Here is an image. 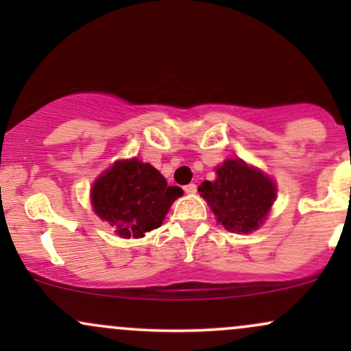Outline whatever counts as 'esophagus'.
Listing matches in <instances>:
<instances>
[{
  "label": "esophagus",
  "instance_id": "obj_1",
  "mask_svg": "<svg viewBox=\"0 0 351 351\" xmlns=\"http://www.w3.org/2000/svg\"><path fill=\"white\" fill-rule=\"evenodd\" d=\"M183 189H184V193H188V195H195L196 189H198V186H196L195 183H189V184H186V186H184Z\"/></svg>",
  "mask_w": 351,
  "mask_h": 351
}]
</instances>
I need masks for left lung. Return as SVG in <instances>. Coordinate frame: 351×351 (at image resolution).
I'll use <instances>...</instances> for the list:
<instances>
[{"instance_id":"left-lung-1","label":"left lung","mask_w":351,"mask_h":351,"mask_svg":"<svg viewBox=\"0 0 351 351\" xmlns=\"http://www.w3.org/2000/svg\"><path fill=\"white\" fill-rule=\"evenodd\" d=\"M216 175L215 181H203L198 191L217 221L232 232H251L259 228L276 199L274 181L243 160H226Z\"/></svg>"}]
</instances>
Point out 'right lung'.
<instances>
[{
	"mask_svg": "<svg viewBox=\"0 0 351 351\" xmlns=\"http://www.w3.org/2000/svg\"><path fill=\"white\" fill-rule=\"evenodd\" d=\"M183 195L150 163L117 162L92 188V206L122 237H143L162 226L173 201Z\"/></svg>",
	"mask_w": 351,
	"mask_h": 351,
	"instance_id": "1",
	"label": "right lung"
}]
</instances>
